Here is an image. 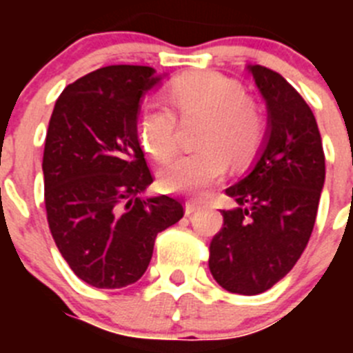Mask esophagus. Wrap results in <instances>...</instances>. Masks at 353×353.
I'll return each mask as SVG.
<instances>
[{
    "label": "esophagus",
    "instance_id": "esophagus-1",
    "mask_svg": "<svg viewBox=\"0 0 353 353\" xmlns=\"http://www.w3.org/2000/svg\"><path fill=\"white\" fill-rule=\"evenodd\" d=\"M196 210H199V203H194V201H187V203H185V215L194 214Z\"/></svg>",
    "mask_w": 353,
    "mask_h": 353
}]
</instances>
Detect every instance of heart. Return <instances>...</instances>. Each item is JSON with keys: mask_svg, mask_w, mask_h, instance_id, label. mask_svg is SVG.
Returning a JSON list of instances; mask_svg holds the SVG:
<instances>
[{"mask_svg": "<svg viewBox=\"0 0 353 353\" xmlns=\"http://www.w3.org/2000/svg\"><path fill=\"white\" fill-rule=\"evenodd\" d=\"M168 102L182 117L203 114L196 143L201 145L180 155L161 171L168 192L199 196L219 182L228 170L244 166L260 150L265 138V114L244 88L217 72H194L171 83ZM164 102H152L139 118V138L150 155L170 161L179 148L176 117Z\"/></svg>", "mask_w": 353, "mask_h": 353, "instance_id": "b5f03b06", "label": "heart"}]
</instances>
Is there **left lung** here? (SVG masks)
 <instances>
[{
    "mask_svg": "<svg viewBox=\"0 0 353 353\" xmlns=\"http://www.w3.org/2000/svg\"><path fill=\"white\" fill-rule=\"evenodd\" d=\"M267 104V132L251 171L226 194L236 207L210 242L208 267L224 290L258 295L304 252L325 183V155L313 111L277 72L249 65Z\"/></svg>",
    "mask_w": 353,
    "mask_h": 353,
    "instance_id": "8db88e82",
    "label": "left lung"
}]
</instances>
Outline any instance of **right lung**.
Listing matches in <instances>:
<instances>
[{"instance_id": "add662e5", "label": "right lung", "mask_w": 353, "mask_h": 353, "mask_svg": "<svg viewBox=\"0 0 353 353\" xmlns=\"http://www.w3.org/2000/svg\"><path fill=\"white\" fill-rule=\"evenodd\" d=\"M162 76L111 65L63 90L49 120L43 187L49 230L61 256L90 286L123 288L148 269L157 233L183 217L154 182L138 139L143 95Z\"/></svg>"}]
</instances>
